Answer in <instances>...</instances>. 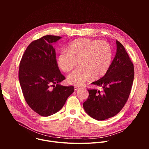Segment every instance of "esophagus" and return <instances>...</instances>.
<instances>
[{
	"instance_id": "esophagus-1",
	"label": "esophagus",
	"mask_w": 149,
	"mask_h": 149,
	"mask_svg": "<svg viewBox=\"0 0 149 149\" xmlns=\"http://www.w3.org/2000/svg\"><path fill=\"white\" fill-rule=\"evenodd\" d=\"M79 88H80L79 87H78V86H75V87H74V89H75V91H77V90H78Z\"/></svg>"
}]
</instances>
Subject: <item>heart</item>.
Masks as SVG:
<instances>
[{"mask_svg":"<svg viewBox=\"0 0 149 149\" xmlns=\"http://www.w3.org/2000/svg\"><path fill=\"white\" fill-rule=\"evenodd\" d=\"M68 52H62L57 58V63L63 72H68L78 64L81 65L68 77V81L81 86L93 75L94 78L104 76L109 70L113 50L110 45L98 39H79L71 43Z\"/></svg>","mask_w":149,"mask_h":149,"instance_id":"obj_1","label":"heart"}]
</instances>
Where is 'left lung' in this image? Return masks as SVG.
Instances as JSON below:
<instances>
[{
  "mask_svg": "<svg viewBox=\"0 0 149 149\" xmlns=\"http://www.w3.org/2000/svg\"><path fill=\"white\" fill-rule=\"evenodd\" d=\"M117 52L110 68L103 77L92 82L102 91L88 89L89 96L83 104L86 113L97 120L114 117L128 100L134 76V65L124 46L118 40Z\"/></svg>",
  "mask_w": 149,
  "mask_h": 149,
  "instance_id": "obj_1",
  "label": "left lung"
}]
</instances>
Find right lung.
<instances>
[{"label": "right lung", "mask_w": 149, "mask_h": 149, "mask_svg": "<svg viewBox=\"0 0 149 149\" xmlns=\"http://www.w3.org/2000/svg\"><path fill=\"white\" fill-rule=\"evenodd\" d=\"M61 38L45 35L32 41L20 62L19 79L24 98L41 116L58 112L74 91L72 86L59 84L65 77L60 72L52 44Z\"/></svg>", "instance_id": "right-lung-1"}]
</instances>
